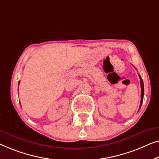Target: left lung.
<instances>
[{"label": "left lung", "instance_id": "8db88e82", "mask_svg": "<svg viewBox=\"0 0 159 159\" xmlns=\"http://www.w3.org/2000/svg\"><path fill=\"white\" fill-rule=\"evenodd\" d=\"M140 77V87H141V101H140V107H141L142 105V103H143V96H144V86H143V80L141 79V76L139 75Z\"/></svg>", "mask_w": 159, "mask_h": 159}]
</instances>
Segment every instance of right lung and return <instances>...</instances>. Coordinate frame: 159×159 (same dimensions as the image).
<instances>
[{
	"label": "right lung",
	"instance_id": "1",
	"mask_svg": "<svg viewBox=\"0 0 159 159\" xmlns=\"http://www.w3.org/2000/svg\"><path fill=\"white\" fill-rule=\"evenodd\" d=\"M19 84H20V82H19Z\"/></svg>",
	"mask_w": 159,
	"mask_h": 159
}]
</instances>
